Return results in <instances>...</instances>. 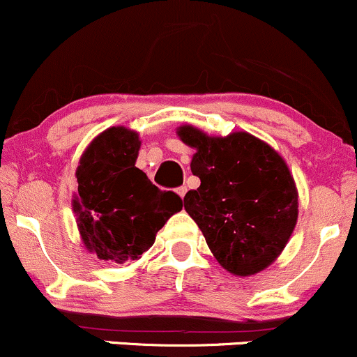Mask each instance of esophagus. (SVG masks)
Wrapping results in <instances>:
<instances>
[{
  "label": "esophagus",
  "mask_w": 357,
  "mask_h": 357,
  "mask_svg": "<svg viewBox=\"0 0 357 357\" xmlns=\"http://www.w3.org/2000/svg\"><path fill=\"white\" fill-rule=\"evenodd\" d=\"M177 194L180 195V197H185V194H187V187L185 185H182V187H178V189H177Z\"/></svg>",
  "instance_id": "obj_1"
}]
</instances>
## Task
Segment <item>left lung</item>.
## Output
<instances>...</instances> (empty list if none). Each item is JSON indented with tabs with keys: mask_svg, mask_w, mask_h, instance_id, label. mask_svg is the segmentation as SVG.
Here are the masks:
<instances>
[{
	"mask_svg": "<svg viewBox=\"0 0 357 357\" xmlns=\"http://www.w3.org/2000/svg\"><path fill=\"white\" fill-rule=\"evenodd\" d=\"M178 136L197 150L190 170L200 178L183 206L215 259L238 276L265 270L297 224L298 195L287 163L250 133L212 138L182 126Z\"/></svg>",
	"mask_w": 357,
	"mask_h": 357,
	"instance_id": "1",
	"label": "left lung"
}]
</instances>
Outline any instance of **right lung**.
<instances>
[{"instance_id": "1", "label": "right lung", "mask_w": 357, "mask_h": 357, "mask_svg": "<svg viewBox=\"0 0 357 357\" xmlns=\"http://www.w3.org/2000/svg\"><path fill=\"white\" fill-rule=\"evenodd\" d=\"M138 135L109 128L82 155L77 172L74 211L87 250L104 261L125 263L142 258L182 199L160 190L135 165Z\"/></svg>"}]
</instances>
